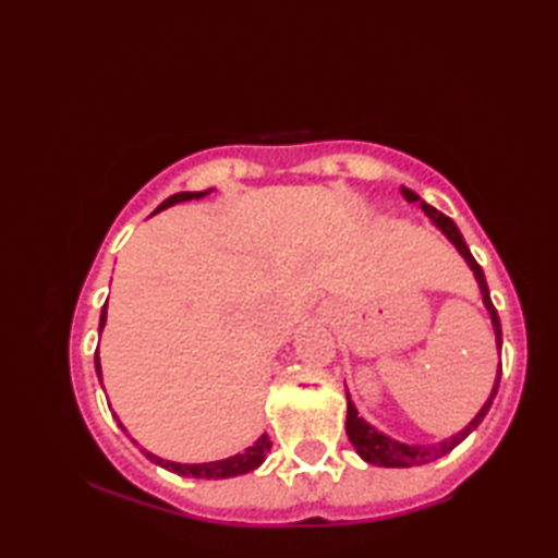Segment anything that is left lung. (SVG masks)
I'll return each instance as SVG.
<instances>
[{"label":"left lung","mask_w":558,"mask_h":558,"mask_svg":"<svg viewBox=\"0 0 558 558\" xmlns=\"http://www.w3.org/2000/svg\"><path fill=\"white\" fill-rule=\"evenodd\" d=\"M402 196H405L408 204H417L424 216L429 218V222L434 225V228L441 232L446 240L456 246V252L465 258V264L470 266L472 276H475L477 286H480V292H482V302L484 306H487L489 312V318H492V326H494V336H496V350H499L501 354V322H499V314H496L494 304H492V298H489V288H487V280H484V270L480 268V264L475 258H472L470 248L465 244V240H462L460 230L456 228V222L450 220L448 216H444V213H438L434 206L426 204V201H422L417 194L412 192V189L408 186H400ZM499 381H501V364L499 369H496V378H494V386H492V393L487 398V402L480 408V412L475 414V417L470 420V424L465 426V429H460L458 434L444 438V441L438 444H405V441H398V438L388 436L384 432H378L374 424L366 422L362 414L357 412V408H354V402L350 400V393H348V420H345V432H348V438L350 444L354 446V450H357V456L369 462V465H378V468H412V465H426V462H432L436 458H441L446 453H450L458 444L465 441V438L477 429V426L482 424V420L487 417V412L492 408V402L496 398V390H499Z\"/></svg>","instance_id":"left-lung-1"}]
</instances>
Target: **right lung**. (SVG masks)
Wrapping results in <instances>:
<instances>
[{
    "label": "right lung",
    "instance_id": "obj_1",
    "mask_svg": "<svg viewBox=\"0 0 558 558\" xmlns=\"http://www.w3.org/2000/svg\"><path fill=\"white\" fill-rule=\"evenodd\" d=\"M210 192H216V189H206V192H180V194H174V196H170V198H165L162 204L156 208V213H160V210H165V208H170V206H174V204H182V201L204 198V196H208ZM105 324H108V302H105L102 312H100V326H98L100 333H102ZM96 372H98L100 386H102V366H100V354H98V350H96ZM112 417L117 420V424H120V429L129 436L126 426L120 422V417H117V412H112ZM129 438H132V436H129ZM132 441H134V438H132ZM134 444H136V441H134ZM136 446H138V444H136ZM270 446H272V444H270V436H268V434H260L252 446H248L246 450H242V453H234V456L222 458V460H210V462H174V460H165V458H160V456H156V453H150V450H146V448H141V453H144V456L153 462V465H160V468H165L168 472H174V475H180V477H194V480H228V477L246 475V472L256 470V468L260 465V462L266 460Z\"/></svg>",
    "mask_w": 558,
    "mask_h": 558
}]
</instances>
